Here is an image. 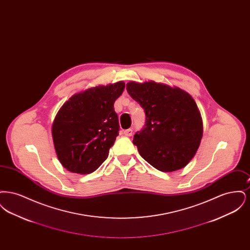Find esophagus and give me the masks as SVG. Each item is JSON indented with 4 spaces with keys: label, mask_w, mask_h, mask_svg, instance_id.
I'll return each mask as SVG.
<instances>
[{
    "label": "esophagus",
    "mask_w": 250,
    "mask_h": 250,
    "mask_svg": "<svg viewBox=\"0 0 250 250\" xmlns=\"http://www.w3.org/2000/svg\"><path fill=\"white\" fill-rule=\"evenodd\" d=\"M124 134L126 137H130V136H132V134H133V130L132 129H126V130L124 131Z\"/></svg>",
    "instance_id": "34e87169"
}]
</instances>
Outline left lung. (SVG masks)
Listing matches in <instances>:
<instances>
[{"label":"left lung","instance_id":"left-lung-1","mask_svg":"<svg viewBox=\"0 0 250 250\" xmlns=\"http://www.w3.org/2000/svg\"><path fill=\"white\" fill-rule=\"evenodd\" d=\"M126 90L146 115L143 129L133 139L143 159L165 172L187 166L200 146L203 131L192 96L177 87L155 82H130Z\"/></svg>","mask_w":250,"mask_h":250}]
</instances>
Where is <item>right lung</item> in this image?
Wrapping results in <instances>:
<instances>
[{
    "instance_id": "right-lung-1",
    "label": "right lung",
    "mask_w": 250,
    "mask_h": 250,
    "mask_svg": "<svg viewBox=\"0 0 250 250\" xmlns=\"http://www.w3.org/2000/svg\"><path fill=\"white\" fill-rule=\"evenodd\" d=\"M124 90L123 82L96 86L73 95L60 108L51 132L57 157L67 170L92 173L107 159L119 135L113 105Z\"/></svg>"
}]
</instances>
